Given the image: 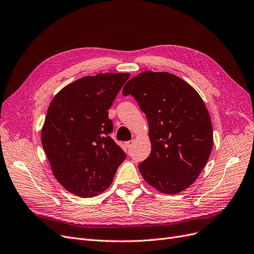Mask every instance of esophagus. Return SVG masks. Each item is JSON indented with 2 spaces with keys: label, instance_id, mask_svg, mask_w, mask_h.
Returning a JSON list of instances; mask_svg holds the SVG:
<instances>
[{
  "label": "esophagus",
  "instance_id": "34e87169",
  "mask_svg": "<svg viewBox=\"0 0 254 254\" xmlns=\"http://www.w3.org/2000/svg\"><path fill=\"white\" fill-rule=\"evenodd\" d=\"M134 143H135L134 140H129V141H127V142H126V145H127V148H130V147H132V146L134 145Z\"/></svg>",
  "mask_w": 254,
  "mask_h": 254
}]
</instances>
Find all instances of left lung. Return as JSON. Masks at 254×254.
Wrapping results in <instances>:
<instances>
[{
	"label": "left lung",
	"mask_w": 254,
	"mask_h": 254,
	"mask_svg": "<svg viewBox=\"0 0 254 254\" xmlns=\"http://www.w3.org/2000/svg\"><path fill=\"white\" fill-rule=\"evenodd\" d=\"M148 121L151 155L138 165L157 190L175 194L190 187L207 163L213 144L209 113L190 83L168 72L145 71L124 87Z\"/></svg>",
	"instance_id": "obj_1"
}]
</instances>
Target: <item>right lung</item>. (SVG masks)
I'll return each instance as SVG.
<instances>
[{"label":"right lung","mask_w":254,"mask_h":254,"mask_svg":"<svg viewBox=\"0 0 254 254\" xmlns=\"http://www.w3.org/2000/svg\"><path fill=\"white\" fill-rule=\"evenodd\" d=\"M128 73L84 76L52 99L42 128V144L52 173L64 190L89 198L111 185L126 153L109 134L108 110Z\"/></svg>","instance_id":"add662e5"}]
</instances>
